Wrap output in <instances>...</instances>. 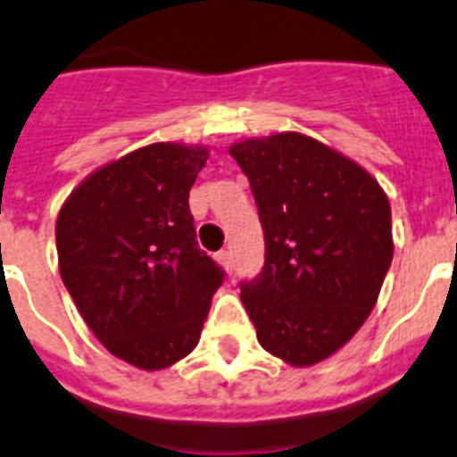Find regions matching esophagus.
I'll return each mask as SVG.
<instances>
[{
  "label": "esophagus",
  "mask_w": 457,
  "mask_h": 457,
  "mask_svg": "<svg viewBox=\"0 0 457 457\" xmlns=\"http://www.w3.org/2000/svg\"><path fill=\"white\" fill-rule=\"evenodd\" d=\"M217 259L221 261V266H224L226 270L233 272V252L231 249H221L220 254H217Z\"/></svg>",
  "instance_id": "1"
}]
</instances>
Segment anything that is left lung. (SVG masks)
Wrapping results in <instances>:
<instances>
[{
  "label": "left lung",
  "instance_id": "1",
  "mask_svg": "<svg viewBox=\"0 0 457 457\" xmlns=\"http://www.w3.org/2000/svg\"><path fill=\"white\" fill-rule=\"evenodd\" d=\"M249 178L266 263L240 282L261 346L305 368L356 335L393 261L391 203L358 163L303 134L231 147Z\"/></svg>",
  "mask_w": 457,
  "mask_h": 457
}]
</instances>
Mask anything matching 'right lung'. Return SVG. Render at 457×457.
<instances>
[{"instance_id":"right-lung-1","label":"right lung","mask_w":457,"mask_h":457,"mask_svg":"<svg viewBox=\"0 0 457 457\" xmlns=\"http://www.w3.org/2000/svg\"><path fill=\"white\" fill-rule=\"evenodd\" d=\"M203 147L154 143L92 173L57 217L60 275L112 356L169 368L198 345L226 272L196 243L189 189Z\"/></svg>"}]
</instances>
